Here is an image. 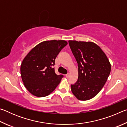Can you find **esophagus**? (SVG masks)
I'll return each mask as SVG.
<instances>
[{"mask_svg":"<svg viewBox=\"0 0 127 127\" xmlns=\"http://www.w3.org/2000/svg\"><path fill=\"white\" fill-rule=\"evenodd\" d=\"M69 73H67V74L65 75V77H66V78H68V77H69Z\"/></svg>","mask_w":127,"mask_h":127,"instance_id":"obj_1","label":"esophagus"}]
</instances>
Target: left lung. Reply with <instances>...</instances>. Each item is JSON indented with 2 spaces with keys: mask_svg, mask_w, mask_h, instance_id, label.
<instances>
[{
  "mask_svg": "<svg viewBox=\"0 0 127 127\" xmlns=\"http://www.w3.org/2000/svg\"><path fill=\"white\" fill-rule=\"evenodd\" d=\"M69 45L78 63V80L71 85L73 94L79 100L94 97L104 87L111 71L106 55L97 45L69 40Z\"/></svg>",
  "mask_w": 127,
  "mask_h": 127,
  "instance_id": "left-lung-1",
  "label": "left lung"
}]
</instances>
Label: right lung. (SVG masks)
Masks as SVG:
<instances>
[{"mask_svg": "<svg viewBox=\"0 0 127 127\" xmlns=\"http://www.w3.org/2000/svg\"><path fill=\"white\" fill-rule=\"evenodd\" d=\"M65 40H50L37 45L27 54L21 65V75L25 87L37 97L50 94L59 84L63 75L55 74V60L67 45Z\"/></svg>", "mask_w": 127, "mask_h": 127, "instance_id": "right-lung-1", "label": "right lung"}]
</instances>
